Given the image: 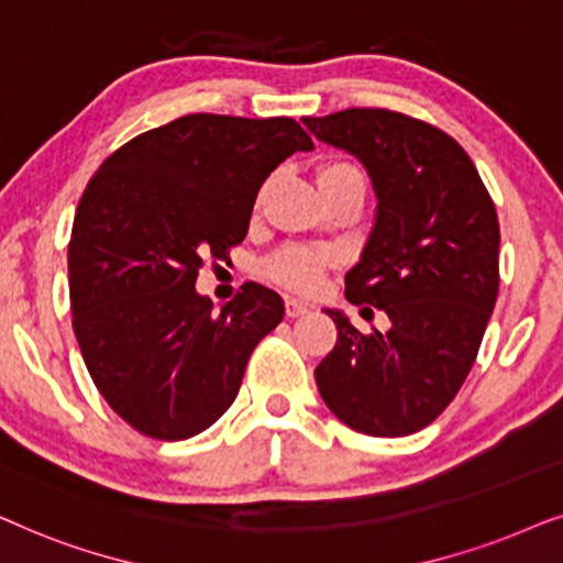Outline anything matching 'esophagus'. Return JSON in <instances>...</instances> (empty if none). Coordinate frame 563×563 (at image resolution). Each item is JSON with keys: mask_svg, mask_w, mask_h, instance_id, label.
<instances>
[{"mask_svg": "<svg viewBox=\"0 0 563 563\" xmlns=\"http://www.w3.org/2000/svg\"><path fill=\"white\" fill-rule=\"evenodd\" d=\"M306 313H309V306L301 303V301H296V298H288V301H286V317L288 319L306 317Z\"/></svg>", "mask_w": 563, "mask_h": 563, "instance_id": "1", "label": "esophagus"}]
</instances>
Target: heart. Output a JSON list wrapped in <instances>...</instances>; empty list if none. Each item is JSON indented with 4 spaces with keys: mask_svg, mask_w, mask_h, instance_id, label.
<instances>
[{
    "mask_svg": "<svg viewBox=\"0 0 563 563\" xmlns=\"http://www.w3.org/2000/svg\"><path fill=\"white\" fill-rule=\"evenodd\" d=\"M344 177H363L355 164L350 162H329L319 172V183L329 185ZM334 265V254L327 250H313V246H283L267 260L265 273L280 283L283 288L296 290V294H313L321 286V277Z\"/></svg>",
    "mask_w": 563,
    "mask_h": 563,
    "instance_id": "obj_1",
    "label": "heart"
}]
</instances>
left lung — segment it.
<instances>
[{
    "mask_svg": "<svg viewBox=\"0 0 563 563\" xmlns=\"http://www.w3.org/2000/svg\"><path fill=\"white\" fill-rule=\"evenodd\" d=\"M303 123L368 169L376 227L344 296L391 321L363 334L327 311L336 344L313 376L352 430L401 438L443 415L474 368L499 294L497 208L459 141L424 120L350 108Z\"/></svg>",
    "mask_w": 563,
    "mask_h": 563,
    "instance_id": "obj_1",
    "label": "left lung"
}]
</instances>
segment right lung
Wrapping results in <instances>:
<instances>
[{
  "label": "right lung",
  "instance_id": "right-lung-1",
  "mask_svg": "<svg viewBox=\"0 0 563 563\" xmlns=\"http://www.w3.org/2000/svg\"><path fill=\"white\" fill-rule=\"evenodd\" d=\"M311 146L294 118L192 112L139 133L87 183L69 242L71 327L97 391L136 432L187 440L236 399L283 298L244 283L213 313L195 280L244 242L269 172Z\"/></svg>",
  "mask_w": 563,
  "mask_h": 563
}]
</instances>
